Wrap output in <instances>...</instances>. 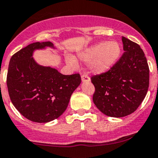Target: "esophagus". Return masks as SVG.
I'll return each mask as SVG.
<instances>
[{
	"label": "esophagus",
	"instance_id": "esophagus-1",
	"mask_svg": "<svg viewBox=\"0 0 158 158\" xmlns=\"http://www.w3.org/2000/svg\"><path fill=\"white\" fill-rule=\"evenodd\" d=\"M81 80L83 82H89L90 81V77L88 74H82L81 75Z\"/></svg>",
	"mask_w": 158,
	"mask_h": 158
}]
</instances>
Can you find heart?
Segmentation results:
<instances>
[{
    "mask_svg": "<svg viewBox=\"0 0 158 158\" xmlns=\"http://www.w3.org/2000/svg\"><path fill=\"white\" fill-rule=\"evenodd\" d=\"M121 54V47L117 41H102L89 48L80 55L83 61L89 63L91 69L97 73L107 71L116 63ZM69 64L74 66L76 61L73 58L67 59Z\"/></svg>",
    "mask_w": 158,
    "mask_h": 158,
    "instance_id": "obj_1",
    "label": "heart"
}]
</instances>
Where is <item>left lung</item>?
Segmentation results:
<instances>
[{
  "label": "left lung",
  "instance_id": "8db88e82",
  "mask_svg": "<svg viewBox=\"0 0 158 158\" xmlns=\"http://www.w3.org/2000/svg\"><path fill=\"white\" fill-rule=\"evenodd\" d=\"M124 52L108 71L91 77L95 86L93 102L106 115L122 118L132 114L145 98L150 69L143 51L122 37Z\"/></svg>",
  "mask_w": 158,
  "mask_h": 158
}]
</instances>
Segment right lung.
<instances>
[{"label": "right lung", "instance_id": "obj_1", "mask_svg": "<svg viewBox=\"0 0 158 158\" xmlns=\"http://www.w3.org/2000/svg\"><path fill=\"white\" fill-rule=\"evenodd\" d=\"M46 46L52 47L53 44L35 42L15 53L7 74L8 94L14 106L26 118L38 123L61 116L81 81L79 73L63 75L57 69L37 64L33 52Z\"/></svg>", "mask_w": 158, "mask_h": 158}]
</instances>
